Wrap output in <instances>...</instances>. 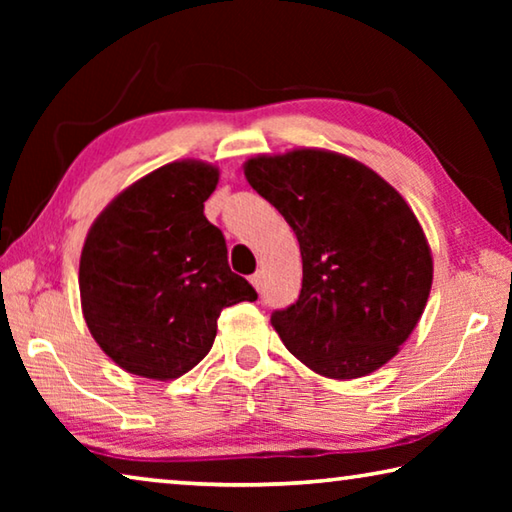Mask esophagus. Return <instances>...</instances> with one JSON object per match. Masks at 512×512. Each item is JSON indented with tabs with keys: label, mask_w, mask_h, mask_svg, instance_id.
Segmentation results:
<instances>
[{
	"label": "esophagus",
	"mask_w": 512,
	"mask_h": 512,
	"mask_svg": "<svg viewBox=\"0 0 512 512\" xmlns=\"http://www.w3.org/2000/svg\"><path fill=\"white\" fill-rule=\"evenodd\" d=\"M262 282H264V275H262V271H257V273L250 275V284H253V287H255L257 291L262 289Z\"/></svg>",
	"instance_id": "esophagus-1"
}]
</instances>
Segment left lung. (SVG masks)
<instances>
[{
	"mask_svg": "<svg viewBox=\"0 0 512 512\" xmlns=\"http://www.w3.org/2000/svg\"><path fill=\"white\" fill-rule=\"evenodd\" d=\"M244 171L300 244V296L271 314L287 350L332 379L384 366L431 291V253L411 207L366 164L339 153L259 155Z\"/></svg>",
	"mask_w": 512,
	"mask_h": 512,
	"instance_id": "8db88e82",
	"label": "left lung"
}]
</instances>
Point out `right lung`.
I'll list each match as a JSON object with an SVG mask.
<instances>
[{"label": "right lung", "mask_w": 512, "mask_h": 512, "mask_svg": "<svg viewBox=\"0 0 512 512\" xmlns=\"http://www.w3.org/2000/svg\"><path fill=\"white\" fill-rule=\"evenodd\" d=\"M216 183L212 164H164L121 192L88 232L79 268L85 323L133 375H185L210 352L221 311L257 300L203 214Z\"/></svg>", "instance_id": "1"}]
</instances>
